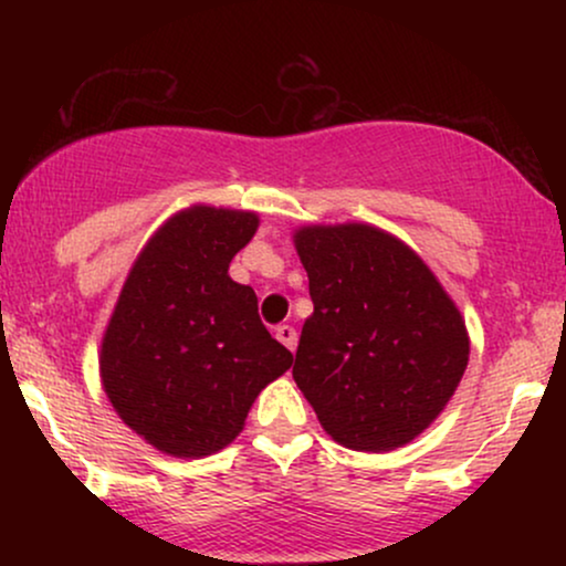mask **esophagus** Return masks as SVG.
Returning a JSON list of instances; mask_svg holds the SVG:
<instances>
[{
	"label": "esophagus",
	"mask_w": 566,
	"mask_h": 566,
	"mask_svg": "<svg viewBox=\"0 0 566 566\" xmlns=\"http://www.w3.org/2000/svg\"><path fill=\"white\" fill-rule=\"evenodd\" d=\"M276 340L282 343V346H287L290 350L297 348V333L292 324H279L276 327Z\"/></svg>",
	"instance_id": "esophagus-1"
}]
</instances>
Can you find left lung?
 <instances>
[{
  "mask_svg": "<svg viewBox=\"0 0 566 566\" xmlns=\"http://www.w3.org/2000/svg\"><path fill=\"white\" fill-rule=\"evenodd\" d=\"M292 242L314 301L292 367L297 388L337 444H409L469 367L463 314L423 258L378 226H301Z\"/></svg>",
  "mask_w": 566,
  "mask_h": 566,
  "instance_id": "8db88e82",
  "label": "left lung"
}]
</instances>
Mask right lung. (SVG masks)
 <instances>
[{"label":"right lung","mask_w":566,"mask_h":566,"mask_svg":"<svg viewBox=\"0 0 566 566\" xmlns=\"http://www.w3.org/2000/svg\"><path fill=\"white\" fill-rule=\"evenodd\" d=\"M250 210L191 205L151 233L101 340V382L138 437L172 458H207L242 433L252 401L292 367L229 265L255 237Z\"/></svg>","instance_id":"right-lung-1"}]
</instances>
